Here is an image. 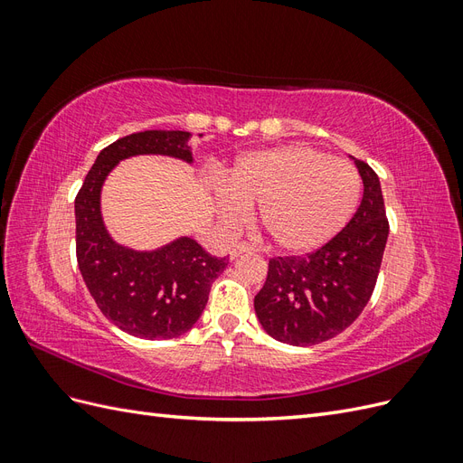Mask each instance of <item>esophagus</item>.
<instances>
[{
  "label": "esophagus",
  "mask_w": 463,
  "mask_h": 463,
  "mask_svg": "<svg viewBox=\"0 0 463 463\" xmlns=\"http://www.w3.org/2000/svg\"><path fill=\"white\" fill-rule=\"evenodd\" d=\"M249 250H250V245H249V243H237V245L230 250V257L235 259V257H240V255H243V253H249Z\"/></svg>",
  "instance_id": "esophagus-1"
}]
</instances>
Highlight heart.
I'll return each instance as SVG.
<instances>
[{"mask_svg":"<svg viewBox=\"0 0 463 463\" xmlns=\"http://www.w3.org/2000/svg\"><path fill=\"white\" fill-rule=\"evenodd\" d=\"M220 213L226 222L243 214V203L259 204L266 235L289 253H309L334 240L355 214L363 181L344 158L305 145L249 154L230 174Z\"/></svg>","mask_w":463,"mask_h":463,"instance_id":"obj_1","label":"heart"}]
</instances>
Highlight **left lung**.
Masks as SVG:
<instances>
[{"label": "left lung", "instance_id": "left-lung-1", "mask_svg": "<svg viewBox=\"0 0 463 463\" xmlns=\"http://www.w3.org/2000/svg\"><path fill=\"white\" fill-rule=\"evenodd\" d=\"M363 199L347 226L307 255L272 257L269 276L255 296L262 328L278 342L315 345L344 332L369 303L388 240L381 181L355 160Z\"/></svg>", "mask_w": 463, "mask_h": 463}]
</instances>
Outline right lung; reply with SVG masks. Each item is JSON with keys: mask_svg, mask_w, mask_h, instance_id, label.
Instances as JSON below:
<instances>
[{"mask_svg": "<svg viewBox=\"0 0 463 463\" xmlns=\"http://www.w3.org/2000/svg\"><path fill=\"white\" fill-rule=\"evenodd\" d=\"M185 131H143L118 138L90 167L75 197L77 262L102 315L137 338L170 340L199 320L228 259H216L189 237L152 253L116 245L102 223L100 189L108 172L135 154L193 160Z\"/></svg>", "mask_w": 463, "mask_h": 463, "instance_id": "right-lung-1", "label": "right lung"}]
</instances>
